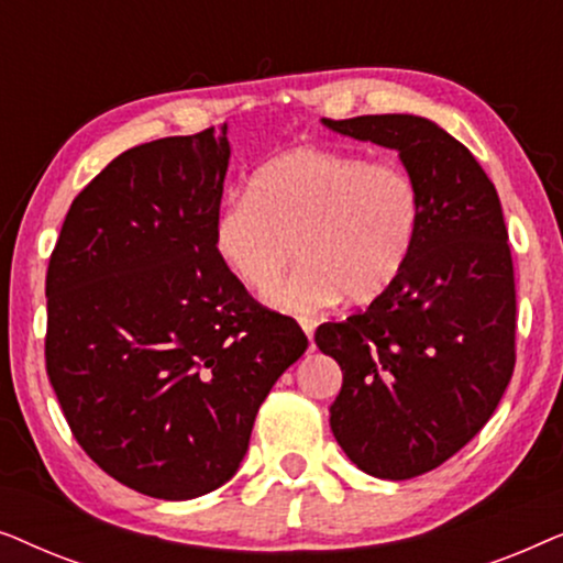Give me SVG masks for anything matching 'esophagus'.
<instances>
[{
	"instance_id": "esophagus-1",
	"label": "esophagus",
	"mask_w": 563,
	"mask_h": 563,
	"mask_svg": "<svg viewBox=\"0 0 563 563\" xmlns=\"http://www.w3.org/2000/svg\"><path fill=\"white\" fill-rule=\"evenodd\" d=\"M299 325H302L305 335L310 338V341H312V335H314V322H312V320H307V318H302V320H299Z\"/></svg>"
}]
</instances>
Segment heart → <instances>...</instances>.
Returning a JSON list of instances; mask_svg holds the SVG:
<instances>
[{
    "instance_id": "heart-1",
    "label": "heart",
    "mask_w": 563,
    "mask_h": 563,
    "mask_svg": "<svg viewBox=\"0 0 563 563\" xmlns=\"http://www.w3.org/2000/svg\"><path fill=\"white\" fill-rule=\"evenodd\" d=\"M420 228V191L395 164L325 148H289L253 172L249 195L212 222V245L245 287L264 295L294 260L303 266L268 305L314 314L368 302L402 274Z\"/></svg>"
}]
</instances>
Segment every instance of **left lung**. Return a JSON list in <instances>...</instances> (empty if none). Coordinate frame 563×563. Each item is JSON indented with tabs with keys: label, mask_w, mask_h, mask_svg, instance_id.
<instances>
[{
	"label": "left lung",
	"mask_w": 563,
	"mask_h": 563,
	"mask_svg": "<svg viewBox=\"0 0 563 563\" xmlns=\"http://www.w3.org/2000/svg\"><path fill=\"white\" fill-rule=\"evenodd\" d=\"M399 153L420 191L402 274L314 333L343 372L330 428L361 472L412 479L459 453L497 410L515 368V274L495 184L464 143L415 114L322 118Z\"/></svg>",
	"instance_id": "obj_1"
}]
</instances>
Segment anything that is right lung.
Returning a JSON list of instances; mask_svg holds the SVG:
<instances>
[{"label": "right lung", "instance_id": "right-lung-1", "mask_svg": "<svg viewBox=\"0 0 563 563\" xmlns=\"http://www.w3.org/2000/svg\"><path fill=\"white\" fill-rule=\"evenodd\" d=\"M228 161V125L120 153L71 202L45 276V368L68 428L102 472L158 499L222 487L307 351L214 253Z\"/></svg>", "mask_w": 563, "mask_h": 563}]
</instances>
